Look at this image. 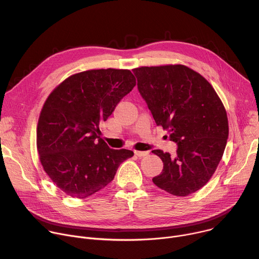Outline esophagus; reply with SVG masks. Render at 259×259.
<instances>
[{
  "instance_id": "obj_1",
  "label": "esophagus",
  "mask_w": 259,
  "mask_h": 259,
  "mask_svg": "<svg viewBox=\"0 0 259 259\" xmlns=\"http://www.w3.org/2000/svg\"><path fill=\"white\" fill-rule=\"evenodd\" d=\"M134 153L139 158L140 157H145V156H147L149 154V152H143V151H134Z\"/></svg>"
}]
</instances>
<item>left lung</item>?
Segmentation results:
<instances>
[{
	"mask_svg": "<svg viewBox=\"0 0 259 259\" xmlns=\"http://www.w3.org/2000/svg\"><path fill=\"white\" fill-rule=\"evenodd\" d=\"M132 71L157 126L167 129L178 146L175 157L153 151L163 162L153 183L176 196L196 192L214 175L226 147L228 121L220 98L204 77L183 65Z\"/></svg>",
	"mask_w": 259,
	"mask_h": 259,
	"instance_id": "8db88e82",
	"label": "left lung"
}]
</instances>
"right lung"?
<instances>
[{
    "label": "right lung",
    "mask_w": 259,
    "mask_h": 259,
    "mask_svg": "<svg viewBox=\"0 0 259 259\" xmlns=\"http://www.w3.org/2000/svg\"><path fill=\"white\" fill-rule=\"evenodd\" d=\"M135 84L130 70H89L65 79L45 101L37 149L45 172L67 195L96 193L133 156L130 150L110 149L100 138L99 125Z\"/></svg>",
    "instance_id": "right-lung-1"
}]
</instances>
